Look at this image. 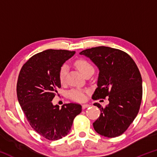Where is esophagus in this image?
<instances>
[{
	"label": "esophagus",
	"mask_w": 157,
	"mask_h": 157,
	"mask_svg": "<svg viewBox=\"0 0 157 157\" xmlns=\"http://www.w3.org/2000/svg\"><path fill=\"white\" fill-rule=\"evenodd\" d=\"M89 106L90 105H88V104H84V105H82V109H84L89 107Z\"/></svg>",
	"instance_id": "esophagus-1"
}]
</instances>
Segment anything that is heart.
I'll use <instances>...</instances> for the list:
<instances>
[{
  "mask_svg": "<svg viewBox=\"0 0 157 157\" xmlns=\"http://www.w3.org/2000/svg\"><path fill=\"white\" fill-rule=\"evenodd\" d=\"M76 67L79 69L81 73L84 76L87 73L90 72L91 71L94 70L93 66L88 61L85 59H78L75 62ZM68 73V66L67 64H63L62 67L59 69V79L61 83H64L66 81V75ZM68 97L71 100L77 101V102H82L86 99V94L85 91L82 89H75L71 90L68 92Z\"/></svg>",
  "mask_w": 157,
  "mask_h": 157,
  "instance_id": "heart-1",
  "label": "heart"
}]
</instances>
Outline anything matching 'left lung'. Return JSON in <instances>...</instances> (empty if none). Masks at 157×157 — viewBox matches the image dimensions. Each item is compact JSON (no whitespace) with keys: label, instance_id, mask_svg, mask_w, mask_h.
<instances>
[{"label":"left lung","instance_id":"obj_1","mask_svg":"<svg viewBox=\"0 0 157 157\" xmlns=\"http://www.w3.org/2000/svg\"><path fill=\"white\" fill-rule=\"evenodd\" d=\"M89 57L99 69L94 100L109 96V103L103 108L93 125L98 134L108 138L121 135L139 113L141 103L142 78L136 63L126 52L110 47L98 46L79 52Z\"/></svg>","mask_w":157,"mask_h":157}]
</instances>
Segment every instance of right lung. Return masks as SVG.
<instances>
[{"label": "right lung", "mask_w": 157, "mask_h": 157, "mask_svg": "<svg viewBox=\"0 0 157 157\" xmlns=\"http://www.w3.org/2000/svg\"><path fill=\"white\" fill-rule=\"evenodd\" d=\"M75 53L52 49L37 53L24 63L18 75L17 92L21 109L33 129L50 140L66 136L82 111L79 104H64L59 109L52 102L61 87L59 69Z\"/></svg>", "instance_id": "1"}]
</instances>
